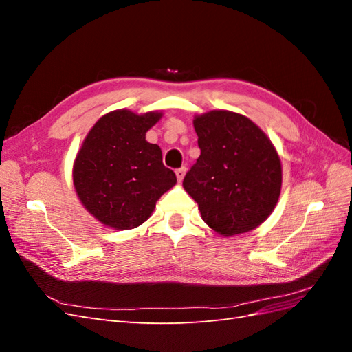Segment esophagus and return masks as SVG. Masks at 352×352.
Instances as JSON below:
<instances>
[{
	"mask_svg": "<svg viewBox=\"0 0 352 352\" xmlns=\"http://www.w3.org/2000/svg\"><path fill=\"white\" fill-rule=\"evenodd\" d=\"M185 175H186V168H185V167H180V168L176 170V177H177L179 182H182Z\"/></svg>",
	"mask_w": 352,
	"mask_h": 352,
	"instance_id": "34e87169",
	"label": "esophagus"
}]
</instances>
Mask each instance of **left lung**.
I'll return each mask as SVG.
<instances>
[{
	"label": "left lung",
	"instance_id": "8db88e82",
	"mask_svg": "<svg viewBox=\"0 0 352 352\" xmlns=\"http://www.w3.org/2000/svg\"><path fill=\"white\" fill-rule=\"evenodd\" d=\"M201 155L184 179L201 217L221 236L258 228L282 188V164L270 138L248 117L211 110L194 117Z\"/></svg>",
	"mask_w": 352,
	"mask_h": 352
}]
</instances>
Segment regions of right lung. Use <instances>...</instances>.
<instances>
[{
  "mask_svg": "<svg viewBox=\"0 0 352 352\" xmlns=\"http://www.w3.org/2000/svg\"><path fill=\"white\" fill-rule=\"evenodd\" d=\"M162 111L114 110L92 126L73 163L74 190L102 225L129 230L150 219L155 202L176 185L162 148L145 140Z\"/></svg>",
  "mask_w": 352,
  "mask_h": 352,
  "instance_id": "1",
  "label": "right lung"
}]
</instances>
